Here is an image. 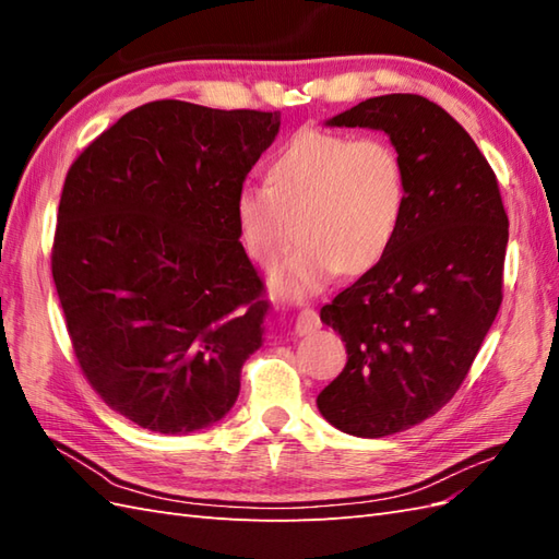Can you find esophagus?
<instances>
[{"mask_svg":"<svg viewBox=\"0 0 559 559\" xmlns=\"http://www.w3.org/2000/svg\"><path fill=\"white\" fill-rule=\"evenodd\" d=\"M319 326H322V319H319L317 310H312V307H302L298 319H295V331H298L300 336H307V334H312V331H317Z\"/></svg>","mask_w":559,"mask_h":559,"instance_id":"obj_1","label":"esophagus"}]
</instances>
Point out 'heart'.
<instances>
[{
	"mask_svg": "<svg viewBox=\"0 0 559 559\" xmlns=\"http://www.w3.org/2000/svg\"><path fill=\"white\" fill-rule=\"evenodd\" d=\"M408 204L406 160L386 139L305 127L269 163V185L245 182L235 221L249 259L273 269L283 298L319 293L338 273L360 276L394 247Z\"/></svg>",
	"mask_w": 559,
	"mask_h": 559,
	"instance_id": "heart-1",
	"label": "heart"
}]
</instances>
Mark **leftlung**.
I'll use <instances>...</instances> for the list:
<instances>
[{
  "label": "left lung",
  "mask_w": 559,
  "mask_h": 559,
  "mask_svg": "<svg viewBox=\"0 0 559 559\" xmlns=\"http://www.w3.org/2000/svg\"><path fill=\"white\" fill-rule=\"evenodd\" d=\"M329 124L382 129L408 170L394 247L322 307L348 362L317 406L338 430L374 439L427 420L463 384L502 305L509 221L490 163L437 103L391 93Z\"/></svg>",
  "instance_id": "1"
}]
</instances>
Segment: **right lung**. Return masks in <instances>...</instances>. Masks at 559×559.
Instances as JSON below:
<instances>
[{"mask_svg": "<svg viewBox=\"0 0 559 559\" xmlns=\"http://www.w3.org/2000/svg\"><path fill=\"white\" fill-rule=\"evenodd\" d=\"M281 112L153 100L71 163L52 278L76 362L144 430L218 423L264 334V281L245 254L235 197Z\"/></svg>", "mask_w": 559, "mask_h": 559, "instance_id": "add662e5", "label": "right lung"}]
</instances>
